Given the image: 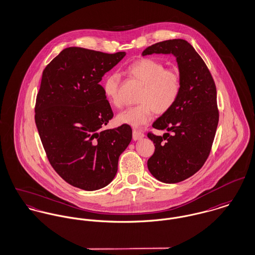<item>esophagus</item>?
<instances>
[{
	"label": "esophagus",
	"instance_id": "34e87169",
	"mask_svg": "<svg viewBox=\"0 0 255 255\" xmlns=\"http://www.w3.org/2000/svg\"><path fill=\"white\" fill-rule=\"evenodd\" d=\"M144 136H145L144 133L142 131H140V130H137V129H134L133 132H132V138H133V140H140V139L143 138Z\"/></svg>",
	"mask_w": 255,
	"mask_h": 255
}]
</instances>
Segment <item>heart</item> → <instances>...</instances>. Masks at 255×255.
Segmentation results:
<instances>
[{
	"instance_id": "b5f03b06",
	"label": "heart",
	"mask_w": 255,
	"mask_h": 255,
	"mask_svg": "<svg viewBox=\"0 0 255 255\" xmlns=\"http://www.w3.org/2000/svg\"><path fill=\"white\" fill-rule=\"evenodd\" d=\"M128 74L138 81L143 88L139 93L138 105L128 108L117 115V122L138 128L148 124L154 113L162 115L168 112L177 101L181 92V76L178 71L165 69L161 61L153 58H141L127 68ZM120 76L109 74L103 81V92L116 107L119 99Z\"/></svg>"
}]
</instances>
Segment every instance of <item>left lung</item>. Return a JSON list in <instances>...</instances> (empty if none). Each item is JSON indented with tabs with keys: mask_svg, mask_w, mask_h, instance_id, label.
<instances>
[{
	"mask_svg": "<svg viewBox=\"0 0 255 255\" xmlns=\"http://www.w3.org/2000/svg\"><path fill=\"white\" fill-rule=\"evenodd\" d=\"M153 53L174 55L181 76L177 101L153 124L154 128L166 132L162 136L147 134L155 144L148 169L159 181L171 184L194 175L209 157L219 120L216 87L205 61L185 40L157 43L142 55Z\"/></svg>",
	"mask_w": 255,
	"mask_h": 255,
	"instance_id": "left-lung-1",
	"label": "left lung"
}]
</instances>
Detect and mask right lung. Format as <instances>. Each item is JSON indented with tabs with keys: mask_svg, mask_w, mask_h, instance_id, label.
I'll return each mask as SVG.
<instances>
[{
	"mask_svg": "<svg viewBox=\"0 0 255 255\" xmlns=\"http://www.w3.org/2000/svg\"><path fill=\"white\" fill-rule=\"evenodd\" d=\"M125 55L71 46L43 72L35 122L51 166L70 185L86 191L108 185L131 141L128 125L103 129L114 114L99 85Z\"/></svg>",
	"mask_w": 255,
	"mask_h": 255,
	"instance_id": "add662e5",
	"label": "right lung"
}]
</instances>
